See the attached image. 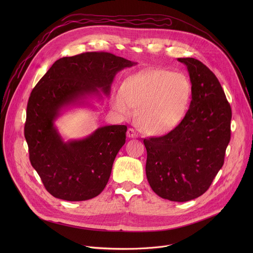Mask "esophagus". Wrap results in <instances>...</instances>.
Masks as SVG:
<instances>
[{"label": "esophagus", "mask_w": 253, "mask_h": 253, "mask_svg": "<svg viewBox=\"0 0 253 253\" xmlns=\"http://www.w3.org/2000/svg\"><path fill=\"white\" fill-rule=\"evenodd\" d=\"M127 137H129V138H137L138 137V133L133 128H129L127 130Z\"/></svg>", "instance_id": "esophagus-1"}]
</instances>
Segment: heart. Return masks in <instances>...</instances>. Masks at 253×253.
Wrapping results in <instances>:
<instances>
[{
  "mask_svg": "<svg viewBox=\"0 0 253 253\" xmlns=\"http://www.w3.org/2000/svg\"><path fill=\"white\" fill-rule=\"evenodd\" d=\"M192 94L191 83L180 73L149 69L125 80L111 98L113 109L125 117L140 107L138 121L147 133L162 136L183 120Z\"/></svg>",
  "mask_w": 253,
  "mask_h": 253,
  "instance_id": "obj_1",
  "label": "heart"
}]
</instances>
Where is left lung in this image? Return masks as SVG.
<instances>
[{"label":"left lung","mask_w":253,"mask_h":253,"mask_svg":"<svg viewBox=\"0 0 253 253\" xmlns=\"http://www.w3.org/2000/svg\"><path fill=\"white\" fill-rule=\"evenodd\" d=\"M188 70L192 99L185 117L168 134L144 139L146 176L161 198L185 202L202 195L224 163L231 108L216 76L194 58H178Z\"/></svg>","instance_id":"1"}]
</instances>
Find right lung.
<instances>
[{
    "label": "right lung",
    "mask_w": 253,
    "mask_h": 253,
    "mask_svg": "<svg viewBox=\"0 0 253 253\" xmlns=\"http://www.w3.org/2000/svg\"><path fill=\"white\" fill-rule=\"evenodd\" d=\"M136 64L107 52L63 57L33 89L24 133L31 164L54 197L83 201L98 196L127 131L125 125H108L83 139L64 141L55 121L67 107L91 105L90 98L109 96L118 72Z\"/></svg>",
    "instance_id": "obj_1"
}]
</instances>
